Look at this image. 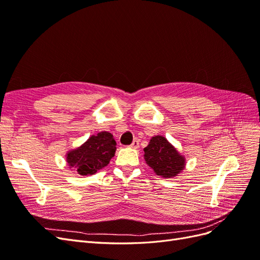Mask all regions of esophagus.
<instances>
[{"label": "esophagus", "mask_w": 260, "mask_h": 260, "mask_svg": "<svg viewBox=\"0 0 260 260\" xmlns=\"http://www.w3.org/2000/svg\"><path fill=\"white\" fill-rule=\"evenodd\" d=\"M140 141L138 140V139H135L133 140V142H132V144L130 145L132 148H139V145H140Z\"/></svg>", "instance_id": "esophagus-1"}]
</instances>
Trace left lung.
Listing matches in <instances>:
<instances>
[{"label": "left lung", "mask_w": 260, "mask_h": 260, "mask_svg": "<svg viewBox=\"0 0 260 260\" xmlns=\"http://www.w3.org/2000/svg\"><path fill=\"white\" fill-rule=\"evenodd\" d=\"M145 162L157 176L174 178L185 168V157L162 136H155L144 148Z\"/></svg>", "instance_id": "obj_1"}]
</instances>
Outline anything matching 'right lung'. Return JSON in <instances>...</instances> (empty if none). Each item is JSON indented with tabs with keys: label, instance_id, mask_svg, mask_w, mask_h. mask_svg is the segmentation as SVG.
I'll list each match as a JSON object with an SVG mask.
<instances>
[{
	"label": "right lung",
	"instance_id": "add662e5",
	"mask_svg": "<svg viewBox=\"0 0 260 260\" xmlns=\"http://www.w3.org/2000/svg\"><path fill=\"white\" fill-rule=\"evenodd\" d=\"M116 141L112 133L102 131L91 136L83 144L66 153L69 168L81 176H91L103 169L116 152Z\"/></svg>",
	"mask_w": 260,
	"mask_h": 260
}]
</instances>
